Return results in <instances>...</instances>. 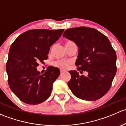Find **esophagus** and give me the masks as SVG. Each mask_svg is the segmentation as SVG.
Returning <instances> with one entry per match:
<instances>
[{
  "instance_id": "1",
  "label": "esophagus",
  "mask_w": 126,
  "mask_h": 126,
  "mask_svg": "<svg viewBox=\"0 0 126 126\" xmlns=\"http://www.w3.org/2000/svg\"><path fill=\"white\" fill-rule=\"evenodd\" d=\"M63 72H64V71H63V69H60V74H62L63 73Z\"/></svg>"
}]
</instances>
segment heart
<instances>
[{
    "instance_id": "1",
    "label": "heart",
    "mask_w": 126,
    "mask_h": 126,
    "mask_svg": "<svg viewBox=\"0 0 126 126\" xmlns=\"http://www.w3.org/2000/svg\"><path fill=\"white\" fill-rule=\"evenodd\" d=\"M74 44V42L71 41H67L66 43H65V45H67V44ZM70 63V62H68V61L58 60L57 61V62H55V64L57 67H59V68H62V69H66V68H67L69 66Z\"/></svg>"
}]
</instances>
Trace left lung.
<instances>
[{
	"instance_id": "left-lung-1",
	"label": "left lung",
	"mask_w": 126,
	"mask_h": 126,
	"mask_svg": "<svg viewBox=\"0 0 126 126\" xmlns=\"http://www.w3.org/2000/svg\"><path fill=\"white\" fill-rule=\"evenodd\" d=\"M63 37L74 42L79 47L76 64L80 72H69L68 85L74 96L85 101L101 98L108 92L116 72V52L106 36L94 29L79 27L67 29Z\"/></svg>"
}]
</instances>
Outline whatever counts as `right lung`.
Masks as SVG:
<instances>
[{
    "mask_svg": "<svg viewBox=\"0 0 126 126\" xmlns=\"http://www.w3.org/2000/svg\"><path fill=\"white\" fill-rule=\"evenodd\" d=\"M64 29H36L26 31L15 39L10 48L6 65L9 87L24 103L40 104L51 94L59 69L50 66L43 74L38 71V62L48 58L50 47Z\"/></svg>",
    "mask_w": 126,
    "mask_h": 126,
    "instance_id": "right-lung-1",
    "label": "right lung"
}]
</instances>
